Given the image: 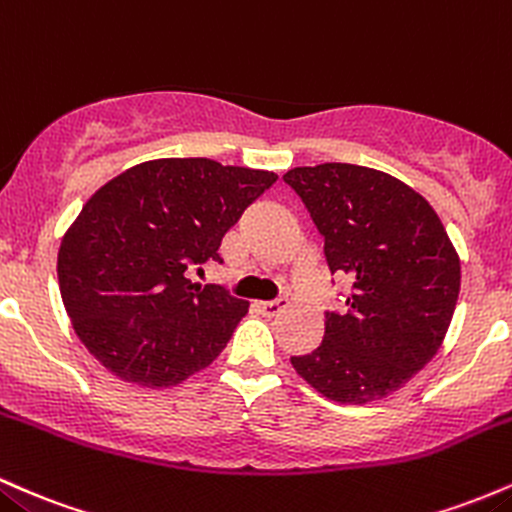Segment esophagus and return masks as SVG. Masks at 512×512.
<instances>
[{
  "mask_svg": "<svg viewBox=\"0 0 512 512\" xmlns=\"http://www.w3.org/2000/svg\"><path fill=\"white\" fill-rule=\"evenodd\" d=\"M287 302L285 297H278V300H271V302H261L258 304V309H261L263 314H266V317H275V314H280L283 312V309H287Z\"/></svg>",
  "mask_w": 512,
  "mask_h": 512,
  "instance_id": "esophagus-1",
  "label": "esophagus"
}]
</instances>
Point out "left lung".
Segmentation results:
<instances>
[{"instance_id": "left-lung-1", "label": "left lung", "mask_w": 512, "mask_h": 512, "mask_svg": "<svg viewBox=\"0 0 512 512\" xmlns=\"http://www.w3.org/2000/svg\"><path fill=\"white\" fill-rule=\"evenodd\" d=\"M283 181L324 237L331 275L350 280L346 309L324 312L321 346L290 363L338 404L382 399L445 338L459 297L450 237L423 195L382 171L331 162L297 166Z\"/></svg>"}]
</instances>
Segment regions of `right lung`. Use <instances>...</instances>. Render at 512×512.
<instances>
[{
    "label": "right lung",
    "mask_w": 512,
    "mask_h": 512,
    "mask_svg": "<svg viewBox=\"0 0 512 512\" xmlns=\"http://www.w3.org/2000/svg\"><path fill=\"white\" fill-rule=\"evenodd\" d=\"M278 176L212 159H154L86 200L57 254L62 302L99 363L125 382L174 387L225 350L246 304L191 268Z\"/></svg>",
    "instance_id": "add662e5"
}]
</instances>
